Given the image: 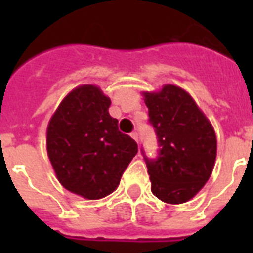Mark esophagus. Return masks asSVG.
Wrapping results in <instances>:
<instances>
[{
  "label": "esophagus",
  "mask_w": 253,
  "mask_h": 253,
  "mask_svg": "<svg viewBox=\"0 0 253 253\" xmlns=\"http://www.w3.org/2000/svg\"><path fill=\"white\" fill-rule=\"evenodd\" d=\"M131 138L134 139L135 142L138 143L139 142V135H138V132H132V134H131Z\"/></svg>",
  "instance_id": "1"
}]
</instances>
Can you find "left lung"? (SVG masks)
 Masks as SVG:
<instances>
[{
  "mask_svg": "<svg viewBox=\"0 0 253 253\" xmlns=\"http://www.w3.org/2000/svg\"><path fill=\"white\" fill-rule=\"evenodd\" d=\"M142 94L160 144L159 158L146 159L151 190L167 204L188 202L204 188L215 166L214 127L192 95L177 85Z\"/></svg>",
  "mask_w": 253,
  "mask_h": 253,
  "instance_id": "8db88e82",
  "label": "left lung"
}]
</instances>
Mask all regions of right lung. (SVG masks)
<instances>
[{
    "label": "right lung",
    "mask_w": 253,
    "mask_h": 253,
    "mask_svg": "<svg viewBox=\"0 0 253 253\" xmlns=\"http://www.w3.org/2000/svg\"><path fill=\"white\" fill-rule=\"evenodd\" d=\"M110 98L85 84L65 95L47 126V155L57 180L85 200H99L118 188L138 144L118 130L109 114Z\"/></svg>",
    "instance_id": "obj_1"
}]
</instances>
